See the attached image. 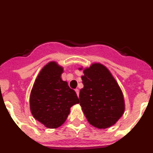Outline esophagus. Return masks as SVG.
Returning <instances> with one entry per match:
<instances>
[{
    "instance_id": "1",
    "label": "esophagus",
    "mask_w": 153,
    "mask_h": 153,
    "mask_svg": "<svg viewBox=\"0 0 153 153\" xmlns=\"http://www.w3.org/2000/svg\"><path fill=\"white\" fill-rule=\"evenodd\" d=\"M76 93V94H77V97H79V90H78V89H76L75 90Z\"/></svg>"
}]
</instances>
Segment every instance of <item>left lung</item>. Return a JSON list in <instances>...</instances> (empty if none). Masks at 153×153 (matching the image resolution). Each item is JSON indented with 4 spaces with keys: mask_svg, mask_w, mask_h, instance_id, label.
Returning a JSON list of instances; mask_svg holds the SVG:
<instances>
[{
    "mask_svg": "<svg viewBox=\"0 0 153 153\" xmlns=\"http://www.w3.org/2000/svg\"><path fill=\"white\" fill-rule=\"evenodd\" d=\"M83 70V88L79 92L82 110L88 122L98 129L114 125L125 110L123 92L104 65L94 63Z\"/></svg>",
    "mask_w": 153,
    "mask_h": 153,
    "instance_id": "left-lung-1",
    "label": "left lung"
}]
</instances>
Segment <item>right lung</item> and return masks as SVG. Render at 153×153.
I'll list each match as a JSON object with an SVG mask.
<instances>
[{
  "mask_svg": "<svg viewBox=\"0 0 153 153\" xmlns=\"http://www.w3.org/2000/svg\"><path fill=\"white\" fill-rule=\"evenodd\" d=\"M63 72V68L56 62H49L40 71L30 92L31 113L49 129L63 125L70 107L79 102L76 92L61 79Z\"/></svg>",
  "mask_w": 153,
  "mask_h": 153,
  "instance_id": "right-lung-1",
  "label": "right lung"
}]
</instances>
